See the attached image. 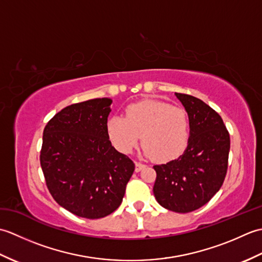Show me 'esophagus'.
I'll list each match as a JSON object with an SVG mask.
<instances>
[{
    "label": "esophagus",
    "mask_w": 262,
    "mask_h": 262,
    "mask_svg": "<svg viewBox=\"0 0 262 262\" xmlns=\"http://www.w3.org/2000/svg\"><path fill=\"white\" fill-rule=\"evenodd\" d=\"M145 164H143V163H140V162H135V171L136 172H140V171H142L144 168H145Z\"/></svg>",
    "instance_id": "obj_1"
}]
</instances>
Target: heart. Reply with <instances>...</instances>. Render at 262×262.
<instances>
[{
  "instance_id": "b5f03b06",
  "label": "heart",
  "mask_w": 262,
  "mask_h": 262,
  "mask_svg": "<svg viewBox=\"0 0 262 262\" xmlns=\"http://www.w3.org/2000/svg\"><path fill=\"white\" fill-rule=\"evenodd\" d=\"M111 144L121 153H130L142 136L143 152L164 163L179 158L189 140L185 109L160 100H143L128 105L125 118L113 116L107 122Z\"/></svg>"
}]
</instances>
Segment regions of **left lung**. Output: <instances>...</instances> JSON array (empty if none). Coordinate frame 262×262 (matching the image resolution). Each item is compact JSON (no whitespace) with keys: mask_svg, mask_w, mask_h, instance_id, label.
Returning <instances> with one entry per match:
<instances>
[{"mask_svg":"<svg viewBox=\"0 0 262 262\" xmlns=\"http://www.w3.org/2000/svg\"><path fill=\"white\" fill-rule=\"evenodd\" d=\"M174 94L188 114L190 135L182 155L153 166L157 171L153 192L162 207L189 213L207 204L223 185L230 134L221 116L208 104L189 94Z\"/></svg>","mask_w":262,"mask_h":262,"instance_id":"1","label":"left lung"}]
</instances>
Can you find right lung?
Listing matches in <instances>:
<instances>
[{
    "instance_id": "right-lung-1",
    "label": "right lung",
    "mask_w": 262,
    "mask_h": 262,
    "mask_svg": "<svg viewBox=\"0 0 262 262\" xmlns=\"http://www.w3.org/2000/svg\"><path fill=\"white\" fill-rule=\"evenodd\" d=\"M109 98L71 104L48 121L40 165L58 205L89 220L119 207L135 164L111 145L107 134Z\"/></svg>"
}]
</instances>
